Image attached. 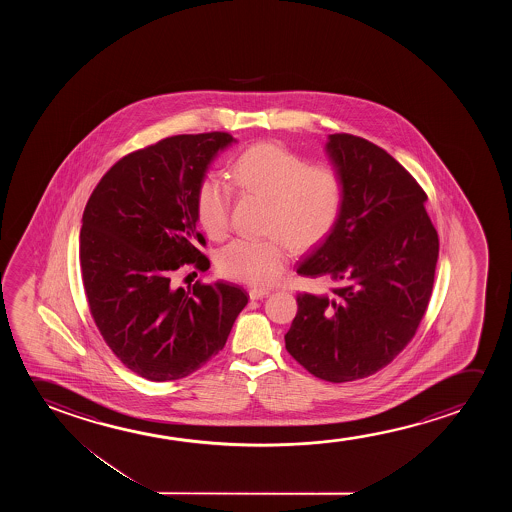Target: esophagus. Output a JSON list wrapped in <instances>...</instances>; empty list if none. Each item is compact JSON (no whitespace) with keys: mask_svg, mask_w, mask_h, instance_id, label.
<instances>
[{"mask_svg":"<svg viewBox=\"0 0 512 512\" xmlns=\"http://www.w3.org/2000/svg\"><path fill=\"white\" fill-rule=\"evenodd\" d=\"M267 295H269V290H264V288H252V290H250V299H252V301L264 299Z\"/></svg>","mask_w":512,"mask_h":512,"instance_id":"obj_1","label":"esophagus"}]
</instances>
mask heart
Segmentation results:
<instances>
[{"label":"heart","mask_w":512,"mask_h":512,"mask_svg":"<svg viewBox=\"0 0 512 512\" xmlns=\"http://www.w3.org/2000/svg\"><path fill=\"white\" fill-rule=\"evenodd\" d=\"M231 183L243 196L266 199V239H234L217 257L225 278L267 287L287 269L292 243L309 250L336 227L344 204V180L329 162H311L281 143L246 148L231 164ZM197 224L210 238L229 231L232 189L218 176L199 183L194 199Z\"/></svg>","instance_id":"obj_1"}]
</instances>
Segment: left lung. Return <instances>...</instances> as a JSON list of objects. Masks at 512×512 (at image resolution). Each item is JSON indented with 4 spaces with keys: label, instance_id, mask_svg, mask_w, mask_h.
<instances>
[{
    "label": "left lung",
    "instance_id": "obj_1",
    "mask_svg": "<svg viewBox=\"0 0 512 512\" xmlns=\"http://www.w3.org/2000/svg\"><path fill=\"white\" fill-rule=\"evenodd\" d=\"M327 150L343 176V211L297 273L330 288L297 295L285 346L316 378L346 383L411 343L434 288L439 236L425 190L386 150L346 133L330 134Z\"/></svg>",
    "mask_w": 512,
    "mask_h": 512
}]
</instances>
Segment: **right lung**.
Listing matches in <instances>:
<instances>
[{
  "instance_id": "add662e5",
  "label": "right lung",
  "mask_w": 512,
  "mask_h": 512,
  "mask_svg": "<svg viewBox=\"0 0 512 512\" xmlns=\"http://www.w3.org/2000/svg\"><path fill=\"white\" fill-rule=\"evenodd\" d=\"M224 131L178 134L115 162L92 190L80 229L89 311L113 355L150 381L201 369L225 346L246 290L197 280L173 287L183 267L208 271L194 199Z\"/></svg>"
}]
</instances>
